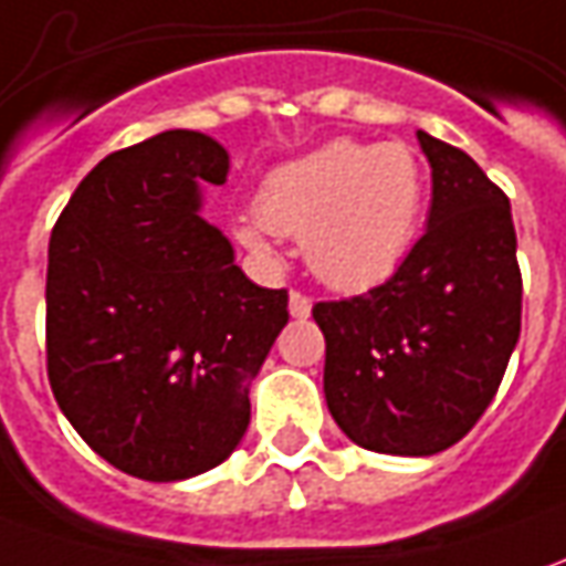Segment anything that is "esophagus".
Masks as SVG:
<instances>
[{
	"mask_svg": "<svg viewBox=\"0 0 566 566\" xmlns=\"http://www.w3.org/2000/svg\"><path fill=\"white\" fill-rule=\"evenodd\" d=\"M287 313L294 315V318H306V315L313 313V303H310V297H303L300 291H291V297H287Z\"/></svg>",
	"mask_w": 566,
	"mask_h": 566,
	"instance_id": "esophagus-1",
	"label": "esophagus"
}]
</instances>
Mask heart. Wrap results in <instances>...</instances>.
I'll return each instance as SVG.
<instances>
[{
	"mask_svg": "<svg viewBox=\"0 0 566 566\" xmlns=\"http://www.w3.org/2000/svg\"><path fill=\"white\" fill-rule=\"evenodd\" d=\"M424 213V170L409 145L334 138L272 170L256 213L234 226L244 248L272 256V238H303L306 266L334 291L390 279Z\"/></svg>",
	"mask_w": 566,
	"mask_h": 566,
	"instance_id": "obj_1",
	"label": "heart"
}]
</instances>
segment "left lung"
Masks as SVG:
<instances>
[{"label": "left lung", "instance_id": "1", "mask_svg": "<svg viewBox=\"0 0 566 566\" xmlns=\"http://www.w3.org/2000/svg\"><path fill=\"white\" fill-rule=\"evenodd\" d=\"M430 164L428 229L363 297L315 303L325 402L349 440L437 455L486 412L517 337L521 269L511 203L459 148L418 129Z\"/></svg>", "mask_w": 566, "mask_h": 566}]
</instances>
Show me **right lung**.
<instances>
[{"label": "right lung", "mask_w": 566, "mask_h": 566, "mask_svg": "<svg viewBox=\"0 0 566 566\" xmlns=\"http://www.w3.org/2000/svg\"><path fill=\"white\" fill-rule=\"evenodd\" d=\"M229 151L167 129L107 154L49 241L52 394L86 443L154 483L217 468L251 424V384L287 325V291L253 284L201 217Z\"/></svg>", "instance_id": "1"}]
</instances>
